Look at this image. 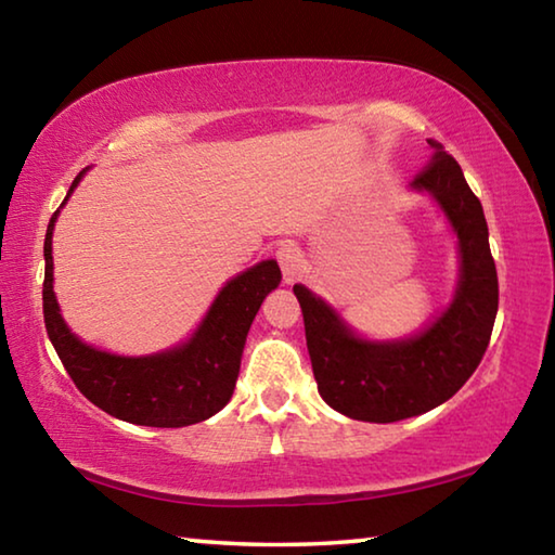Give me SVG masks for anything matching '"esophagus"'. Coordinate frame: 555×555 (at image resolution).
<instances>
[{
	"instance_id": "1",
	"label": "esophagus",
	"mask_w": 555,
	"mask_h": 555,
	"mask_svg": "<svg viewBox=\"0 0 555 555\" xmlns=\"http://www.w3.org/2000/svg\"><path fill=\"white\" fill-rule=\"evenodd\" d=\"M274 257L279 261L281 271H284V281H286V284H291V281H294L296 274H298V257H300L298 247L291 240L279 242L276 249H274Z\"/></svg>"
}]
</instances>
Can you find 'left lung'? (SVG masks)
Masks as SVG:
<instances>
[{"instance_id":"1","label":"left lung","mask_w":555,"mask_h":555,"mask_svg":"<svg viewBox=\"0 0 555 555\" xmlns=\"http://www.w3.org/2000/svg\"><path fill=\"white\" fill-rule=\"evenodd\" d=\"M430 158L413 178L446 210L460 240L463 274L455 300L418 337L367 343L306 286H294L318 391L327 406L354 421L393 424L440 406L473 377L490 345L500 284L487 240L482 203L443 144L428 139Z\"/></svg>"}]
</instances>
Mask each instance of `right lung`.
<instances>
[{"mask_svg":"<svg viewBox=\"0 0 555 555\" xmlns=\"http://www.w3.org/2000/svg\"><path fill=\"white\" fill-rule=\"evenodd\" d=\"M55 218L59 210L51 215L43 242V321L65 372L82 397L109 416L154 428L201 424L218 413L234 391L249 325L261 300L281 281L276 261H261L234 276L215 298L198 333L183 347L152 357H117L80 343L63 323L53 296L51 237Z\"/></svg>","mask_w":555,"mask_h":555,"instance_id":"right-lung-1","label":"right lung"}]
</instances>
